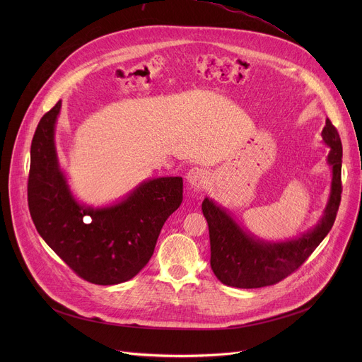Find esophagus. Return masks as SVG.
Segmentation results:
<instances>
[{
    "label": "esophagus",
    "instance_id": "esophagus-1",
    "mask_svg": "<svg viewBox=\"0 0 362 362\" xmlns=\"http://www.w3.org/2000/svg\"><path fill=\"white\" fill-rule=\"evenodd\" d=\"M186 179L189 182V185L194 189H202L204 187V185L208 183L209 180V176H208V172H206L204 169L202 168H192L187 175H186Z\"/></svg>",
    "mask_w": 362,
    "mask_h": 362
}]
</instances>
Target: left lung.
<instances>
[{
  "label": "left lung",
  "mask_w": 362,
  "mask_h": 362,
  "mask_svg": "<svg viewBox=\"0 0 362 362\" xmlns=\"http://www.w3.org/2000/svg\"><path fill=\"white\" fill-rule=\"evenodd\" d=\"M321 134L329 147L331 190L318 223L299 236L286 240L257 238L240 226L226 208L204 197L202 211L209 225L211 267L222 284L242 289L274 285L296 271L329 233L341 202L342 144L329 119Z\"/></svg>",
  "instance_id": "1"
}]
</instances>
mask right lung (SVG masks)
Segmentation results:
<instances>
[{
  "instance_id": "1",
  "label": "right lung",
  "mask_w": 362,
  "mask_h": 362,
  "mask_svg": "<svg viewBox=\"0 0 362 362\" xmlns=\"http://www.w3.org/2000/svg\"><path fill=\"white\" fill-rule=\"evenodd\" d=\"M62 100L45 113L31 143L28 206L40 236L83 279L117 285L150 261L160 230L183 200V179L143 180L105 206L81 203L70 189L56 147Z\"/></svg>"
}]
</instances>
